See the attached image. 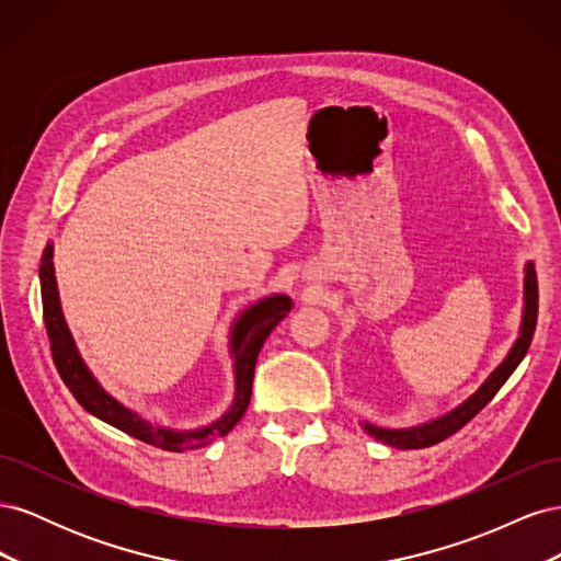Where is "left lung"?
Listing matches in <instances>:
<instances>
[{"mask_svg":"<svg viewBox=\"0 0 561 561\" xmlns=\"http://www.w3.org/2000/svg\"><path fill=\"white\" fill-rule=\"evenodd\" d=\"M524 320H522V334L517 339V344L513 346L511 355L503 360V365L491 375L484 386L474 393L468 402H463L458 410H454L451 414L437 419L433 423H426V426L419 428H410V431H386V428H377L365 423V431L379 439L383 445L398 447V449H423L443 443L449 435H454L456 431H461L466 423L478 416L484 407L494 400V396L501 390V386L507 381V377L513 375L515 367L522 363V358L526 355L531 346V339L536 332V320H538V280H536V271L534 264H526V280H524Z\"/></svg>","mask_w":561,"mask_h":561,"instance_id":"obj_1","label":"left lung"}]
</instances>
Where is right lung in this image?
<instances>
[{"instance_id":"1","label":"right lung","mask_w":561,"mask_h":561,"mask_svg":"<svg viewBox=\"0 0 561 561\" xmlns=\"http://www.w3.org/2000/svg\"><path fill=\"white\" fill-rule=\"evenodd\" d=\"M39 280H42V309H44V325L50 344V355L60 379L70 388V393L77 398V402L89 414L98 416L100 421L110 423V426L124 431L126 435L138 437L140 443H147L151 447H159L165 451H190L210 445L215 437L227 435L236 423L245 414L250 396H252V377H254V363L257 355L278 322L290 313L293 301L285 295H274L260 304L250 307L243 318H239L231 334V348L236 355V398L231 410L219 419L217 423L201 431L178 433L151 426L145 419H140L135 412L126 410L124 404H118L112 396H107L100 383L93 379L91 371L83 365L81 355L77 353V346L70 336V330L65 325V318L60 311L58 301V287L54 276V262H50V245L44 250L42 266H39Z\"/></svg>"}]
</instances>
